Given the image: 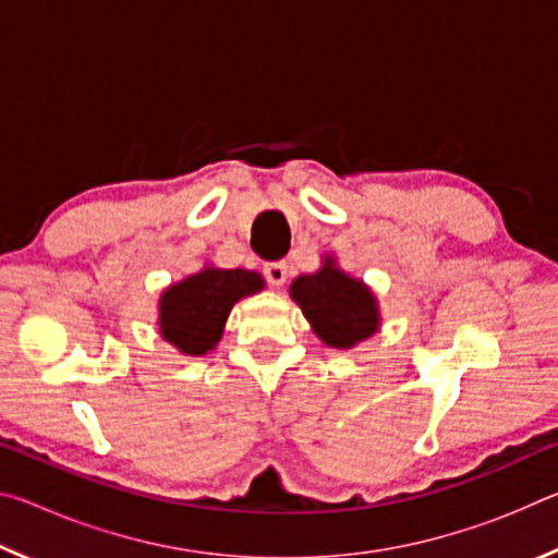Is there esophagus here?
<instances>
[{
	"label": "esophagus",
	"mask_w": 558,
	"mask_h": 558,
	"mask_svg": "<svg viewBox=\"0 0 558 558\" xmlns=\"http://www.w3.org/2000/svg\"><path fill=\"white\" fill-rule=\"evenodd\" d=\"M263 276L270 282V286H282V282L288 280V266L282 260L278 263H266V268H263Z\"/></svg>",
	"instance_id": "34e87169"
}]
</instances>
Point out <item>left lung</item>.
<instances>
[{
  "label": "left lung",
  "instance_id": "8db88e82",
  "mask_svg": "<svg viewBox=\"0 0 558 558\" xmlns=\"http://www.w3.org/2000/svg\"><path fill=\"white\" fill-rule=\"evenodd\" d=\"M290 295L327 347L352 349L379 329L381 317L374 292L339 270L332 256L323 260L317 272L292 280Z\"/></svg>",
  "mask_w": 558,
  "mask_h": 558
}]
</instances>
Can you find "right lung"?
<instances>
[{"label":"right lung","mask_w":558,"mask_h":558,"mask_svg":"<svg viewBox=\"0 0 558 558\" xmlns=\"http://www.w3.org/2000/svg\"><path fill=\"white\" fill-rule=\"evenodd\" d=\"M266 288L256 270L206 266L169 286L159 298V335L186 356H202L219 344L231 307Z\"/></svg>","instance_id":"add662e5"}]
</instances>
